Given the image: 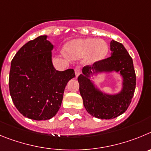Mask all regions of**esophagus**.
Instances as JSON below:
<instances>
[{"mask_svg": "<svg viewBox=\"0 0 151 151\" xmlns=\"http://www.w3.org/2000/svg\"><path fill=\"white\" fill-rule=\"evenodd\" d=\"M74 72H75L76 77H78L81 72V67H80V66H76V67L74 68Z\"/></svg>", "mask_w": 151, "mask_h": 151, "instance_id": "esophagus-1", "label": "esophagus"}]
</instances>
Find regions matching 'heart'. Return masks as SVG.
Instances as JSON below:
<instances>
[{
	"mask_svg": "<svg viewBox=\"0 0 151 151\" xmlns=\"http://www.w3.org/2000/svg\"><path fill=\"white\" fill-rule=\"evenodd\" d=\"M67 50L72 56H85L89 55L91 60L97 61L104 59L108 54V46L103 40L88 38L71 42L68 45Z\"/></svg>",
	"mask_w": 151,
	"mask_h": 151,
	"instance_id": "1",
	"label": "heart"
}]
</instances>
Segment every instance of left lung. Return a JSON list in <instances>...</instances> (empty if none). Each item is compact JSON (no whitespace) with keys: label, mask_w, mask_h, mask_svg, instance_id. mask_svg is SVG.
I'll return each instance as SVG.
<instances>
[{"label":"left lung","mask_w":151,"mask_h":151,"mask_svg":"<svg viewBox=\"0 0 151 151\" xmlns=\"http://www.w3.org/2000/svg\"><path fill=\"white\" fill-rule=\"evenodd\" d=\"M111 50V56L96 61L92 66L83 67V74L78 77L79 89L86 110L92 116L102 119H114L127 110L135 93L136 85L132 59L124 46L112 40ZM91 70L119 71L124 80L123 91L116 96H108L97 91L88 79Z\"/></svg>","instance_id":"left-lung-1"}]
</instances>
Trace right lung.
<instances>
[{"label": "right lung", "mask_w": 151, "mask_h": 151, "mask_svg": "<svg viewBox=\"0 0 151 151\" xmlns=\"http://www.w3.org/2000/svg\"><path fill=\"white\" fill-rule=\"evenodd\" d=\"M52 48L42 35L22 46L12 59L9 93L17 110L29 119L46 120L55 116L68 82L75 77L74 69L55 70Z\"/></svg>", "instance_id": "right-lung-1"}]
</instances>
